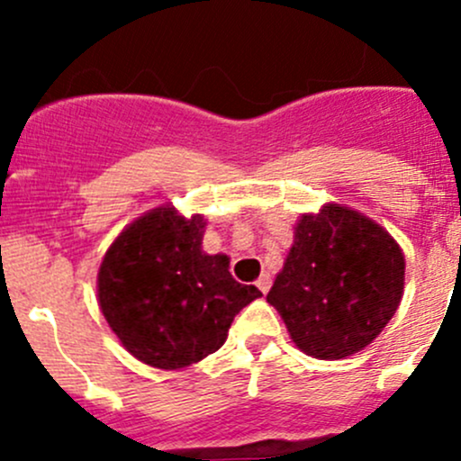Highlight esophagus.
I'll return each mask as SVG.
<instances>
[{
  "mask_svg": "<svg viewBox=\"0 0 461 461\" xmlns=\"http://www.w3.org/2000/svg\"><path fill=\"white\" fill-rule=\"evenodd\" d=\"M257 287L263 292V294H267L269 287H272V276H269V274H263V276L257 281Z\"/></svg>",
  "mask_w": 461,
  "mask_h": 461,
  "instance_id": "34e87169",
  "label": "esophagus"
}]
</instances>
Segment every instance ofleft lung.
Instances as JSON below:
<instances>
[{
	"label": "left lung",
	"instance_id": "left-lung-1",
	"mask_svg": "<svg viewBox=\"0 0 461 461\" xmlns=\"http://www.w3.org/2000/svg\"><path fill=\"white\" fill-rule=\"evenodd\" d=\"M403 294V254L373 221L328 204L296 225L267 294L292 341L317 359H343L385 328Z\"/></svg>",
	"mask_w": 461,
	"mask_h": 461
}]
</instances>
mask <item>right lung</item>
Masks as SVG:
<instances>
[{"label": "right lung", "mask_w": 461, "mask_h": 461, "mask_svg": "<svg viewBox=\"0 0 461 461\" xmlns=\"http://www.w3.org/2000/svg\"><path fill=\"white\" fill-rule=\"evenodd\" d=\"M203 216L158 207L131 222L100 265L106 323L153 368H187L216 352L236 314L260 296L231 278L230 258L203 252Z\"/></svg>", "instance_id": "add662e5"}]
</instances>
